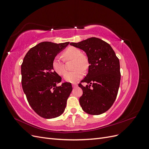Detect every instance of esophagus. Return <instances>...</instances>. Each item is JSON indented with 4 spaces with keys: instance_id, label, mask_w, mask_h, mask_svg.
<instances>
[{
    "instance_id": "obj_1",
    "label": "esophagus",
    "mask_w": 149,
    "mask_h": 149,
    "mask_svg": "<svg viewBox=\"0 0 149 149\" xmlns=\"http://www.w3.org/2000/svg\"><path fill=\"white\" fill-rule=\"evenodd\" d=\"M72 86H73V88H76V87H77L78 84H72Z\"/></svg>"
}]
</instances>
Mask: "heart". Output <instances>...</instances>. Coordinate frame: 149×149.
<instances>
[{"label":"heart","instance_id":"b5f03b06","mask_svg":"<svg viewBox=\"0 0 149 149\" xmlns=\"http://www.w3.org/2000/svg\"><path fill=\"white\" fill-rule=\"evenodd\" d=\"M66 60H74L73 69L74 70L68 72L65 76V79L68 82L76 83L83 77L84 71L88 68V61L86 57L82 55L81 52L77 48L70 47L63 53ZM52 68L58 74L63 76L66 72L64 62L60 56H56L52 61Z\"/></svg>","mask_w":149,"mask_h":149}]
</instances>
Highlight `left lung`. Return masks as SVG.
<instances>
[{
	"label": "left lung",
	"instance_id": "1",
	"mask_svg": "<svg viewBox=\"0 0 149 149\" xmlns=\"http://www.w3.org/2000/svg\"><path fill=\"white\" fill-rule=\"evenodd\" d=\"M70 45L84 51L89 63L88 74L78 84L83 92L80 105L88 114H102L110 109L118 95L120 81L119 58L109 44L98 38ZM82 82L88 84L84 87Z\"/></svg>",
	"mask_w": 149,
	"mask_h": 149
}]
</instances>
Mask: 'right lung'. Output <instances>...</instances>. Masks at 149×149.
<instances>
[{
  "label": "right lung",
  "mask_w": 149,
  "mask_h": 149,
  "mask_svg": "<svg viewBox=\"0 0 149 149\" xmlns=\"http://www.w3.org/2000/svg\"><path fill=\"white\" fill-rule=\"evenodd\" d=\"M70 42L40 43L25 56L21 65L22 86L33 110L42 118H55L65 111L66 101L73 89L70 83H63L52 68L57 54Z\"/></svg>",
  "instance_id": "1"
}]
</instances>
